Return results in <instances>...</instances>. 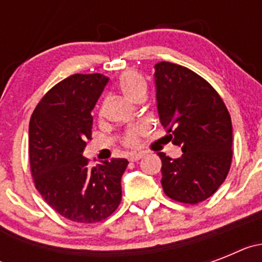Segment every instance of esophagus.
Masks as SVG:
<instances>
[{
  "label": "esophagus",
  "instance_id": "34e87169",
  "mask_svg": "<svg viewBox=\"0 0 262 262\" xmlns=\"http://www.w3.org/2000/svg\"><path fill=\"white\" fill-rule=\"evenodd\" d=\"M143 156H144V154H143V152H138V154H129L128 160L129 161H138V160L142 159Z\"/></svg>",
  "mask_w": 262,
  "mask_h": 262
}]
</instances>
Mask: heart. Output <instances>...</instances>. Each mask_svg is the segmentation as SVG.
<instances>
[{
  "label": "heart",
  "instance_id": "1",
  "mask_svg": "<svg viewBox=\"0 0 262 262\" xmlns=\"http://www.w3.org/2000/svg\"><path fill=\"white\" fill-rule=\"evenodd\" d=\"M119 90L122 92L124 97L129 101H135L136 97L145 94L147 92V85L145 81L143 80L138 73L135 72H126L119 78ZM147 133V126L145 124H135V126L129 127L124 133L123 143L126 145H136L140 140V136H143Z\"/></svg>",
  "mask_w": 262,
  "mask_h": 262
}]
</instances>
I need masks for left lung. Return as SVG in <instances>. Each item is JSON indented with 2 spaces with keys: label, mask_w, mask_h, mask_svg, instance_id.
Listing matches in <instances>:
<instances>
[{
  "label": "left lung",
  "mask_w": 262,
  "mask_h": 262,
  "mask_svg": "<svg viewBox=\"0 0 262 262\" xmlns=\"http://www.w3.org/2000/svg\"><path fill=\"white\" fill-rule=\"evenodd\" d=\"M157 111L182 156L160 152L164 193L195 205L223 184L232 161V123L223 99L195 72L173 62L155 66Z\"/></svg>",
  "instance_id": "left-lung-1"
}]
</instances>
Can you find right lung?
Returning <instances> with one entry per match:
<instances>
[{
    "label": "right lung",
    "instance_id": "right-lung-1",
    "mask_svg": "<svg viewBox=\"0 0 262 262\" xmlns=\"http://www.w3.org/2000/svg\"><path fill=\"white\" fill-rule=\"evenodd\" d=\"M107 82L101 73L69 76L48 90L30 119L36 190L57 214L77 223L102 222L122 200L120 180L128 161L111 159L90 166L82 156L92 139V110Z\"/></svg>",
    "mask_w": 262,
    "mask_h": 262
}]
</instances>
